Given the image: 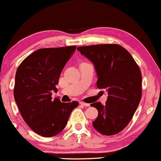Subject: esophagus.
<instances>
[{
	"mask_svg": "<svg viewBox=\"0 0 161 161\" xmlns=\"http://www.w3.org/2000/svg\"><path fill=\"white\" fill-rule=\"evenodd\" d=\"M80 103L81 105H84V106H86V107H89L90 106V104H89V103H84V102H80Z\"/></svg>",
	"mask_w": 161,
	"mask_h": 161,
	"instance_id": "obj_1",
	"label": "esophagus"
}]
</instances>
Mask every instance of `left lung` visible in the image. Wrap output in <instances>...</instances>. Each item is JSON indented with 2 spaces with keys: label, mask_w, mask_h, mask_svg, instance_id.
<instances>
[{
  "label": "left lung",
  "mask_w": 161,
  "mask_h": 161,
  "mask_svg": "<svg viewBox=\"0 0 161 161\" xmlns=\"http://www.w3.org/2000/svg\"><path fill=\"white\" fill-rule=\"evenodd\" d=\"M81 54L93 63L97 85L108 93L105 105L94 103L98 111L93 128L104 135H114L126 127L133 117L142 95V75L131 55L118 44L79 47Z\"/></svg>",
  "instance_id": "8db88e82"
}]
</instances>
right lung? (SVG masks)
Wrapping results in <instances>:
<instances>
[{
  "instance_id": "add662e5",
  "label": "right lung",
  "mask_w": 161,
  "mask_h": 161,
  "mask_svg": "<svg viewBox=\"0 0 161 161\" xmlns=\"http://www.w3.org/2000/svg\"><path fill=\"white\" fill-rule=\"evenodd\" d=\"M76 46L42 48L21 63L15 74L14 98L24 120L32 131L46 137L64 129L71 111L79 103L52 99L61 73Z\"/></svg>"
}]
</instances>
